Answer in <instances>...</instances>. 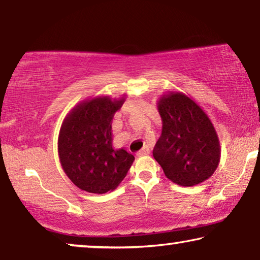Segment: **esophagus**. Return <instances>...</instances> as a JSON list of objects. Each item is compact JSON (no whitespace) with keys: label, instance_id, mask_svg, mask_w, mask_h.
Segmentation results:
<instances>
[{"label":"esophagus","instance_id":"1","mask_svg":"<svg viewBox=\"0 0 260 260\" xmlns=\"http://www.w3.org/2000/svg\"><path fill=\"white\" fill-rule=\"evenodd\" d=\"M138 154L139 155H147V154H149V148L147 147V146H145V147L142 148L141 151H139Z\"/></svg>","mask_w":260,"mask_h":260}]
</instances>
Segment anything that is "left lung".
<instances>
[{
    "label": "left lung",
    "mask_w": 260,
    "mask_h": 260,
    "mask_svg": "<svg viewBox=\"0 0 260 260\" xmlns=\"http://www.w3.org/2000/svg\"><path fill=\"white\" fill-rule=\"evenodd\" d=\"M161 137L153 156L166 177L180 186L207 180L220 160V144L211 120L187 95L170 92L158 101Z\"/></svg>",
    "instance_id": "1"
}]
</instances>
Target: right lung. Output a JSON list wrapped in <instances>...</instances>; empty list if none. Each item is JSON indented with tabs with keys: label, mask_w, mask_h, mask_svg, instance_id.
Listing matches in <instances>:
<instances>
[{
	"label": "right lung",
	"mask_w": 260,
	"mask_h": 260,
	"mask_svg": "<svg viewBox=\"0 0 260 260\" xmlns=\"http://www.w3.org/2000/svg\"><path fill=\"white\" fill-rule=\"evenodd\" d=\"M123 102L125 98L109 96L80 102L62 122L57 141L61 166L82 191H113L134 161L133 154L112 144V120Z\"/></svg>",
	"instance_id": "obj_1"
}]
</instances>
